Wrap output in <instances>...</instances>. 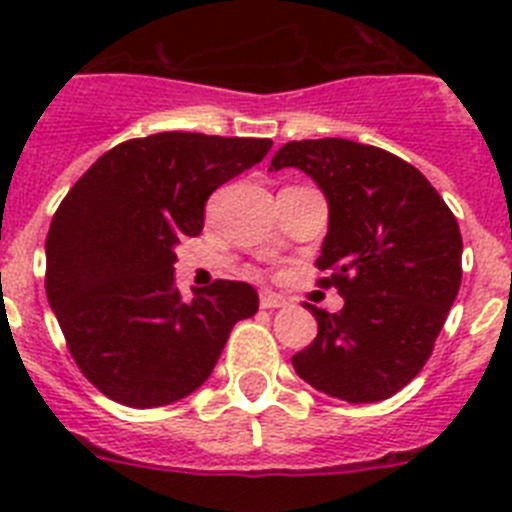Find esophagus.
I'll use <instances>...</instances> for the list:
<instances>
[{"label": "esophagus", "mask_w": 512, "mask_h": 512, "mask_svg": "<svg viewBox=\"0 0 512 512\" xmlns=\"http://www.w3.org/2000/svg\"><path fill=\"white\" fill-rule=\"evenodd\" d=\"M289 297L277 295V292H261V307L264 310H279V307H287Z\"/></svg>", "instance_id": "34e87169"}]
</instances>
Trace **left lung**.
I'll use <instances>...</instances> for the list:
<instances>
[{
    "label": "left lung",
    "mask_w": 512,
    "mask_h": 512,
    "mask_svg": "<svg viewBox=\"0 0 512 512\" xmlns=\"http://www.w3.org/2000/svg\"><path fill=\"white\" fill-rule=\"evenodd\" d=\"M300 169L328 202L318 269L341 312L307 310L318 336L292 356L310 387L379 402L418 377L459 295L461 233L431 182L408 161L354 140H292L269 171Z\"/></svg>",
    "instance_id": "left-lung-1"
}]
</instances>
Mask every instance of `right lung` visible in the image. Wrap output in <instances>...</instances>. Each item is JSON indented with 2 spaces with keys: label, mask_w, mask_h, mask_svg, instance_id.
<instances>
[{
  "label": "right lung",
  "mask_w": 512,
  "mask_h": 512,
  "mask_svg": "<svg viewBox=\"0 0 512 512\" xmlns=\"http://www.w3.org/2000/svg\"><path fill=\"white\" fill-rule=\"evenodd\" d=\"M269 138L156 133L120 143L71 187L45 238V292L84 377L128 408H161L207 382L238 320L259 310L246 282L184 302L176 246L205 225L220 184L256 166Z\"/></svg>",
  "instance_id": "obj_1"
}]
</instances>
